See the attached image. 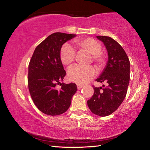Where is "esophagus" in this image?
<instances>
[{"label":"esophagus","instance_id":"34e87169","mask_svg":"<svg viewBox=\"0 0 150 150\" xmlns=\"http://www.w3.org/2000/svg\"><path fill=\"white\" fill-rule=\"evenodd\" d=\"M83 87V85L77 84V88H78V89H81V88H82Z\"/></svg>","mask_w":150,"mask_h":150}]
</instances>
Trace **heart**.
<instances>
[{"instance_id":"heart-1","label":"heart","mask_w":150,"mask_h":150,"mask_svg":"<svg viewBox=\"0 0 150 150\" xmlns=\"http://www.w3.org/2000/svg\"><path fill=\"white\" fill-rule=\"evenodd\" d=\"M75 44L79 50H83L91 54L93 62L98 67H103L105 65V58L101 52L102 45L97 40L92 38H85L76 40ZM75 50L69 44H65L60 51L61 62L64 65H71L75 61ZM95 69L92 66L82 67L76 65L68 71L69 79L77 84L87 83L95 77Z\"/></svg>"}]
</instances>
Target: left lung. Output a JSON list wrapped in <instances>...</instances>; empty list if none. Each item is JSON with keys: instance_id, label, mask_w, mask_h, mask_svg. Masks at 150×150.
Segmentation results:
<instances>
[{"instance_id": "obj_1", "label": "left lung", "mask_w": 150, "mask_h": 150, "mask_svg": "<svg viewBox=\"0 0 150 150\" xmlns=\"http://www.w3.org/2000/svg\"><path fill=\"white\" fill-rule=\"evenodd\" d=\"M96 38L105 45L108 62L96 81L106 83L107 85H103V88L93 86L94 94L87 105L93 114L106 116L117 110L126 97L130 81V63L125 51L115 40L104 35Z\"/></svg>"}]
</instances>
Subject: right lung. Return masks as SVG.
I'll return each mask as SVG.
<instances>
[{
  "mask_svg": "<svg viewBox=\"0 0 150 150\" xmlns=\"http://www.w3.org/2000/svg\"><path fill=\"white\" fill-rule=\"evenodd\" d=\"M75 34L56 32L35 47L28 66V88L37 108L45 115H59L69 108L77 90L75 83H61L66 75L60 59L63 44ZM60 84L61 88L56 86Z\"/></svg>",
  "mask_w": 150,
  "mask_h": 150,
  "instance_id": "right-lung-1",
  "label": "right lung"
}]
</instances>
